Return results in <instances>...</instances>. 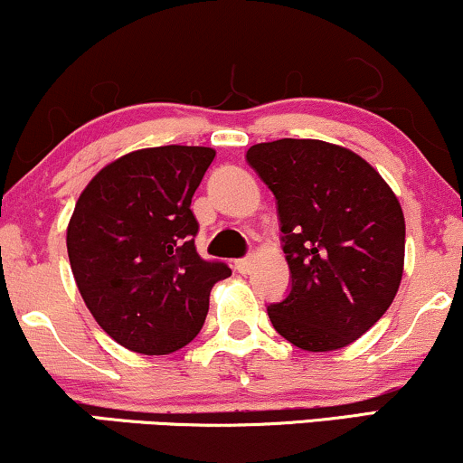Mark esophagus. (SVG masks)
I'll use <instances>...</instances> for the list:
<instances>
[{
  "mask_svg": "<svg viewBox=\"0 0 463 463\" xmlns=\"http://www.w3.org/2000/svg\"><path fill=\"white\" fill-rule=\"evenodd\" d=\"M252 265H254V261H252V259H250V257L239 259V261H235V268H237L239 274H248L250 269H252Z\"/></svg>",
  "mask_w": 463,
  "mask_h": 463,
  "instance_id": "esophagus-1",
  "label": "esophagus"
}]
</instances>
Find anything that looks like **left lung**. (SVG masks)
I'll return each mask as SVG.
<instances>
[{"label":"left lung","mask_w":463,"mask_h":463,"mask_svg":"<svg viewBox=\"0 0 463 463\" xmlns=\"http://www.w3.org/2000/svg\"><path fill=\"white\" fill-rule=\"evenodd\" d=\"M246 161L279 204L291 291L272 326L309 353L339 350L390 309L405 268V215L359 154L317 139L257 143Z\"/></svg>","instance_id":"left-lung-1"}]
</instances>
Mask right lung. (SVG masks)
I'll return each mask as SVG.
<instances>
[{
	"label": "right lung",
	"instance_id": "add662e5",
	"mask_svg": "<svg viewBox=\"0 0 463 463\" xmlns=\"http://www.w3.org/2000/svg\"><path fill=\"white\" fill-rule=\"evenodd\" d=\"M213 147H143L91 178L67 226L73 279L95 322L132 353L187 346L231 268L195 252L191 198Z\"/></svg>",
	"mask_w": 463,
	"mask_h": 463
}]
</instances>
